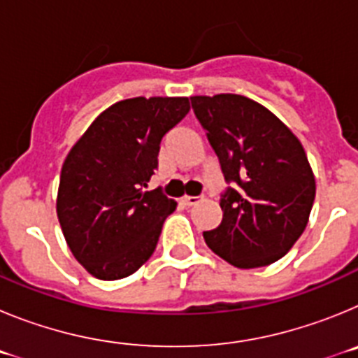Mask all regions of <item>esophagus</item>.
<instances>
[{"label": "esophagus", "instance_id": "1", "mask_svg": "<svg viewBox=\"0 0 358 358\" xmlns=\"http://www.w3.org/2000/svg\"><path fill=\"white\" fill-rule=\"evenodd\" d=\"M199 201H201V197H192V195H185V197L181 199V202L185 206H194Z\"/></svg>", "mask_w": 358, "mask_h": 358}]
</instances>
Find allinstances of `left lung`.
Listing matches in <instances>:
<instances>
[{
	"label": "left lung",
	"mask_w": 358,
	"mask_h": 358,
	"mask_svg": "<svg viewBox=\"0 0 358 358\" xmlns=\"http://www.w3.org/2000/svg\"><path fill=\"white\" fill-rule=\"evenodd\" d=\"M195 116L227 182L222 222L204 231L208 248L238 268L287 255L308 224L315 177L301 141L274 113L242 94L192 96Z\"/></svg>",
	"instance_id": "obj_1"
}]
</instances>
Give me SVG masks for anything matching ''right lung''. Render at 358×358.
Segmentation results:
<instances>
[{"instance_id": "right-lung-1", "label": "right lung", "mask_w": 358, "mask_h": 358, "mask_svg": "<svg viewBox=\"0 0 358 358\" xmlns=\"http://www.w3.org/2000/svg\"><path fill=\"white\" fill-rule=\"evenodd\" d=\"M189 110L186 96H136L107 107L66 156L57 217L78 264L98 280L134 274L177 202L147 192L163 136Z\"/></svg>"}]
</instances>
